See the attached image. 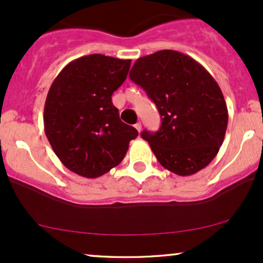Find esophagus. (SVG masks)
Listing matches in <instances>:
<instances>
[{
    "instance_id": "obj_1",
    "label": "esophagus",
    "mask_w": 263,
    "mask_h": 263,
    "mask_svg": "<svg viewBox=\"0 0 263 263\" xmlns=\"http://www.w3.org/2000/svg\"><path fill=\"white\" fill-rule=\"evenodd\" d=\"M135 127H136V129H137L138 132H141V129H142V123L141 122H137L135 125Z\"/></svg>"
}]
</instances>
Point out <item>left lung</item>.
Listing matches in <instances>:
<instances>
[{
  "mask_svg": "<svg viewBox=\"0 0 263 263\" xmlns=\"http://www.w3.org/2000/svg\"><path fill=\"white\" fill-rule=\"evenodd\" d=\"M128 77L161 115L158 131L141 135L158 162L182 177L206 167L224 142L229 120L224 95L209 71L186 54L164 49L138 58Z\"/></svg>",
  "mask_w": 263,
  "mask_h": 263,
  "instance_id": "8db88e82",
  "label": "left lung"
}]
</instances>
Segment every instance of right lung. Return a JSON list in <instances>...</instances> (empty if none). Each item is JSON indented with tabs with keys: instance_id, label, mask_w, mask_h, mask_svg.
<instances>
[{
	"instance_id": "right-lung-1",
	"label": "right lung",
	"mask_w": 263,
	"mask_h": 263,
	"mask_svg": "<svg viewBox=\"0 0 263 263\" xmlns=\"http://www.w3.org/2000/svg\"><path fill=\"white\" fill-rule=\"evenodd\" d=\"M129 59L90 54L62 69L48 91L44 131L60 162L78 176L98 178L119 165L137 129L120 120L111 95Z\"/></svg>"
}]
</instances>
